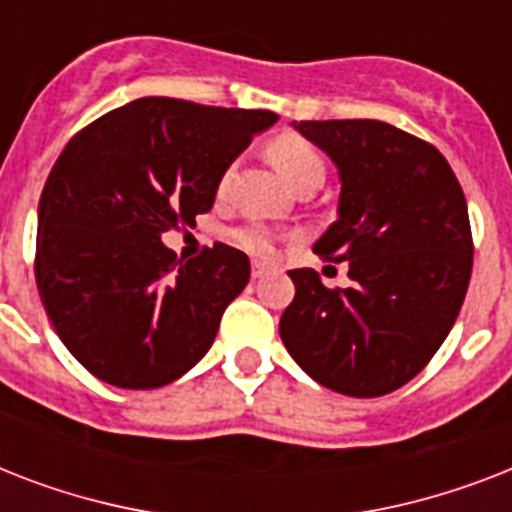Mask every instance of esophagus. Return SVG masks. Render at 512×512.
<instances>
[{
	"instance_id": "1",
	"label": "esophagus",
	"mask_w": 512,
	"mask_h": 512,
	"mask_svg": "<svg viewBox=\"0 0 512 512\" xmlns=\"http://www.w3.org/2000/svg\"><path fill=\"white\" fill-rule=\"evenodd\" d=\"M265 273H268V268H265L263 263H255V265H252V279H263Z\"/></svg>"
}]
</instances>
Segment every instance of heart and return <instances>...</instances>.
Returning <instances> with one entry per match:
<instances>
[{"mask_svg": "<svg viewBox=\"0 0 512 512\" xmlns=\"http://www.w3.org/2000/svg\"><path fill=\"white\" fill-rule=\"evenodd\" d=\"M271 159L276 164V170L287 177L295 188L300 183H305V180H324V172H327L324 156H321L319 148L313 146L311 140L292 135V132L279 135V138L273 140ZM233 172H236V167L228 164L223 175H220V180H217V193L220 196L231 188ZM231 239L236 247H241L244 252L255 257H273V252H276V236L265 225H241V228H236L231 233Z\"/></svg>", "mask_w": 512, "mask_h": 512, "instance_id": "heart-1", "label": "heart"}]
</instances>
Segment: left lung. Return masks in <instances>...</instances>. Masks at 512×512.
<instances>
[{
	"label": "left lung",
	"instance_id": "1",
	"mask_svg": "<svg viewBox=\"0 0 512 512\" xmlns=\"http://www.w3.org/2000/svg\"><path fill=\"white\" fill-rule=\"evenodd\" d=\"M337 164V220L313 252L348 263V289L289 271V356L356 398L385 396L425 369L457 321L473 271L468 204L436 146L377 119L295 122Z\"/></svg>",
	"mask_w": 512,
	"mask_h": 512
}]
</instances>
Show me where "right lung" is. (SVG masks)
<instances>
[{
    "instance_id": "add662e5",
    "label": "right lung",
    "mask_w": 512,
    "mask_h": 512,
    "mask_svg": "<svg viewBox=\"0 0 512 512\" xmlns=\"http://www.w3.org/2000/svg\"><path fill=\"white\" fill-rule=\"evenodd\" d=\"M276 119L138 98L68 140L39 199L34 273L52 327L98 380L162 388L212 348L249 257L217 241L177 260L162 236L212 209L225 167Z\"/></svg>"
}]
</instances>
